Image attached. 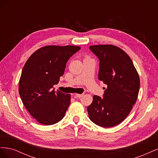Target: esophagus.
I'll list each match as a JSON object with an SVG mask.
<instances>
[{"label":"esophagus","mask_w":158,"mask_h":158,"mask_svg":"<svg viewBox=\"0 0 158 158\" xmlns=\"http://www.w3.org/2000/svg\"><path fill=\"white\" fill-rule=\"evenodd\" d=\"M84 95V94H76L75 95H74V98H82V96Z\"/></svg>","instance_id":"1"}]
</instances>
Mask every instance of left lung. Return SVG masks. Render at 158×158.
<instances>
[{"label": "left lung", "mask_w": 158, "mask_h": 158, "mask_svg": "<svg viewBox=\"0 0 158 158\" xmlns=\"http://www.w3.org/2000/svg\"><path fill=\"white\" fill-rule=\"evenodd\" d=\"M99 60L98 79L106 84L103 98L94 95L87 108L89 119L109 128L125 120L135 104L140 89V78L129 56L113 45L89 47Z\"/></svg>", "instance_id": "8db88e82"}]
</instances>
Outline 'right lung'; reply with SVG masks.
Masks as SVG:
<instances>
[{"label": "right lung", "mask_w": 158, "mask_h": 158, "mask_svg": "<svg viewBox=\"0 0 158 158\" xmlns=\"http://www.w3.org/2000/svg\"><path fill=\"white\" fill-rule=\"evenodd\" d=\"M78 46L43 47L27 59L19 81V94L31 115L42 125H51L64 116L70 95L55 91L70 57Z\"/></svg>", "instance_id": "right-lung-1"}]
</instances>
